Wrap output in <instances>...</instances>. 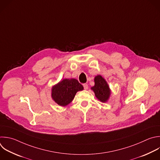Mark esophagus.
<instances>
[{
  "label": "esophagus",
  "mask_w": 160,
  "mask_h": 160,
  "mask_svg": "<svg viewBox=\"0 0 160 160\" xmlns=\"http://www.w3.org/2000/svg\"><path fill=\"white\" fill-rule=\"evenodd\" d=\"M83 87H84V89L85 90H87L88 89V85L87 84H86V83H85V84H83Z\"/></svg>",
  "instance_id": "34e87169"
}]
</instances>
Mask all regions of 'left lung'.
<instances>
[{"label":"left lung","mask_w":160,"mask_h":160,"mask_svg":"<svg viewBox=\"0 0 160 160\" xmlns=\"http://www.w3.org/2000/svg\"><path fill=\"white\" fill-rule=\"evenodd\" d=\"M95 85L91 90L95 93L96 98L101 102H107L110 98L111 90L106 80L100 75L95 77Z\"/></svg>","instance_id":"1"}]
</instances>
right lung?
I'll use <instances>...</instances> for the list:
<instances>
[{"label":"right lung","mask_w":160,"mask_h":160,"mask_svg":"<svg viewBox=\"0 0 160 160\" xmlns=\"http://www.w3.org/2000/svg\"><path fill=\"white\" fill-rule=\"evenodd\" d=\"M83 87L75 78H65L51 88V97L58 105L65 107L73 100L78 91Z\"/></svg>","instance_id":"1"}]
</instances>
